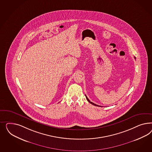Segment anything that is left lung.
<instances>
[{"mask_svg": "<svg viewBox=\"0 0 152 152\" xmlns=\"http://www.w3.org/2000/svg\"><path fill=\"white\" fill-rule=\"evenodd\" d=\"M85 96H86V95H85ZM86 99H87V100H88V102H90V104H92V105H95V106H100H100H99V105H96V104H94V103H93V102H91V101H90V100H89V99H88V97L86 96ZM101 107H102V106H101Z\"/></svg>", "mask_w": 152, "mask_h": 152, "instance_id": "left-lung-1", "label": "left lung"}]
</instances>
